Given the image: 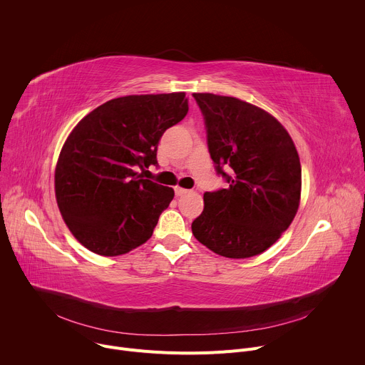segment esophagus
<instances>
[{"label": "esophagus", "mask_w": 365, "mask_h": 365, "mask_svg": "<svg viewBox=\"0 0 365 365\" xmlns=\"http://www.w3.org/2000/svg\"><path fill=\"white\" fill-rule=\"evenodd\" d=\"M189 190L187 189H183V187H180V186H176L175 187V193L178 195V196H182V195H185V193H187Z\"/></svg>", "instance_id": "obj_1"}]
</instances>
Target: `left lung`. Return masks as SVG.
<instances>
[{
  "mask_svg": "<svg viewBox=\"0 0 365 365\" xmlns=\"http://www.w3.org/2000/svg\"><path fill=\"white\" fill-rule=\"evenodd\" d=\"M193 98L215 170L228 186L203 193V212L192 232L220 255H257L280 238L297 212L302 168L294 143L273 115L248 102L214 93Z\"/></svg>",
  "mask_w": 365,
  "mask_h": 365,
  "instance_id": "1",
  "label": "left lung"
}]
</instances>
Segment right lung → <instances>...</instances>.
<instances>
[{"instance_id":"1","label":"right lung","mask_w":365,"mask_h":365,"mask_svg":"<svg viewBox=\"0 0 365 365\" xmlns=\"http://www.w3.org/2000/svg\"><path fill=\"white\" fill-rule=\"evenodd\" d=\"M187 110L185 92L128 95L78 123L61 151L55 189L59 211L83 247L114 257L151 237L175 190L138 170L159 165L163 133Z\"/></svg>"}]
</instances>
